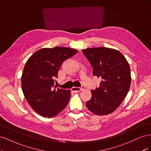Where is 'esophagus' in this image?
Returning a JSON list of instances; mask_svg holds the SVG:
<instances>
[{"label":"esophagus","instance_id":"esophagus-1","mask_svg":"<svg viewBox=\"0 0 151 151\" xmlns=\"http://www.w3.org/2000/svg\"><path fill=\"white\" fill-rule=\"evenodd\" d=\"M82 90H83V88H81V87H75V86H73L71 88V90L73 91V92H75V93H78V92H80Z\"/></svg>","mask_w":151,"mask_h":151}]
</instances>
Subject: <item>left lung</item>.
I'll list each match as a JSON object with an SVG mask.
<instances>
[{"mask_svg": "<svg viewBox=\"0 0 151 151\" xmlns=\"http://www.w3.org/2000/svg\"><path fill=\"white\" fill-rule=\"evenodd\" d=\"M93 68V75L101 78L99 88L91 90L86 106L92 113L105 115L112 113L127 95L131 83L129 63L122 53L105 47L82 50Z\"/></svg>", "mask_w": 151, "mask_h": 151, "instance_id": "1", "label": "left lung"}]
</instances>
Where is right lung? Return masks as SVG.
Returning <instances> with one entry per match:
<instances>
[{
  "label": "right lung",
  "instance_id": "add662e5",
  "mask_svg": "<svg viewBox=\"0 0 151 151\" xmlns=\"http://www.w3.org/2000/svg\"><path fill=\"white\" fill-rule=\"evenodd\" d=\"M77 52L59 46L42 48L27 61L21 77L22 90L28 104L40 115L53 117L68 103L71 91L56 88L54 79L62 63Z\"/></svg>",
  "mask_w": 151,
  "mask_h": 151
}]
</instances>
